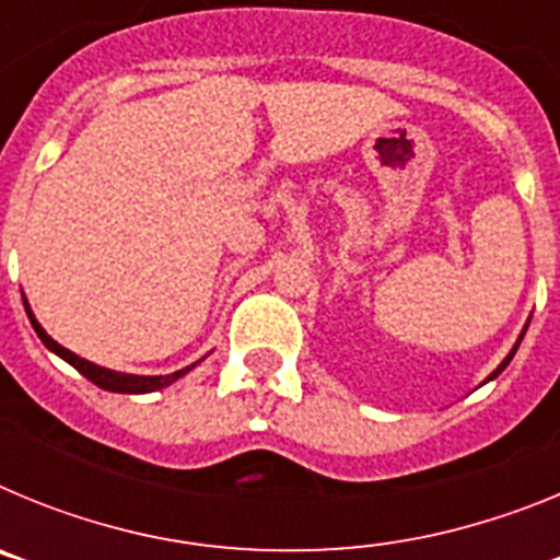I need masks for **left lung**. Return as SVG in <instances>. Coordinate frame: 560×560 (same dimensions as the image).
<instances>
[{"label": "left lung", "mask_w": 560, "mask_h": 560, "mask_svg": "<svg viewBox=\"0 0 560 560\" xmlns=\"http://www.w3.org/2000/svg\"><path fill=\"white\" fill-rule=\"evenodd\" d=\"M527 325H530V323H527ZM527 325H524V330H527ZM524 330H522V336H518V339H516V345H513V350H511V353L504 355V359H502V364H499V368H497V370H493V373H491V375H488V378H485V381H482V384H488V381H493V378H497V375H499V373H502V370H504V368H508V364H511V359H513V355H516L518 345H522V339H524Z\"/></svg>", "instance_id": "8db88e82"}]
</instances>
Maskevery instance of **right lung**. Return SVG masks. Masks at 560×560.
<instances>
[{
    "instance_id": "1",
    "label": "right lung",
    "mask_w": 560,
    "mask_h": 560,
    "mask_svg": "<svg viewBox=\"0 0 560 560\" xmlns=\"http://www.w3.org/2000/svg\"><path fill=\"white\" fill-rule=\"evenodd\" d=\"M24 311H27L30 325H33V330H36V334H38V339L44 341V348L52 350V353H56V355H61V359L67 361V364H72V368H75L78 373L86 375V378L92 381V384H97V387H101V389H108V393H126V395L156 393V389H162V387H171L173 381H179L182 375H187L192 368H196V364H190V368L176 370V373H171V375H131V373H117V370L101 368V364H95V361L81 359V355H78V353H72V350H67V348H63V345H58V341L52 339V336H49L47 330L42 328V325H38L36 314L30 311L27 300H24Z\"/></svg>"
}]
</instances>
